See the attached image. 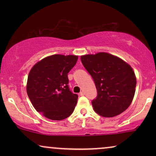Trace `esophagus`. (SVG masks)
I'll use <instances>...</instances> for the list:
<instances>
[{
  "label": "esophagus",
  "mask_w": 156,
  "mask_h": 156,
  "mask_svg": "<svg viewBox=\"0 0 156 156\" xmlns=\"http://www.w3.org/2000/svg\"><path fill=\"white\" fill-rule=\"evenodd\" d=\"M84 92H83V91H81V92L79 94V96L80 97H82V96H84Z\"/></svg>",
  "instance_id": "obj_1"
}]
</instances>
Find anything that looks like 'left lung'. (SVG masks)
I'll use <instances>...</instances> for the list:
<instances>
[{
    "mask_svg": "<svg viewBox=\"0 0 156 156\" xmlns=\"http://www.w3.org/2000/svg\"><path fill=\"white\" fill-rule=\"evenodd\" d=\"M92 77L97 96L92 100L94 112L104 117L121 114L131 105L135 94L136 78L129 64L105 52L81 56Z\"/></svg>",
    "mask_w": 156,
    "mask_h": 156,
    "instance_id": "1",
    "label": "left lung"
}]
</instances>
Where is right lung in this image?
<instances>
[{
	"label": "right lung",
	"instance_id": "obj_1",
	"mask_svg": "<svg viewBox=\"0 0 156 156\" xmlns=\"http://www.w3.org/2000/svg\"><path fill=\"white\" fill-rule=\"evenodd\" d=\"M75 55L47 57L32 68L27 93L37 112L51 120H63L74 112L78 95L69 88L68 73L76 65Z\"/></svg>",
	"mask_w": 156,
	"mask_h": 156
}]
</instances>
